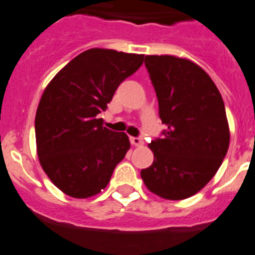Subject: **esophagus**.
Instances as JSON below:
<instances>
[{"label":"esophagus","mask_w":255,"mask_h":255,"mask_svg":"<svg viewBox=\"0 0 255 255\" xmlns=\"http://www.w3.org/2000/svg\"><path fill=\"white\" fill-rule=\"evenodd\" d=\"M130 143L134 146H141L143 145V140L142 138H140V137H130Z\"/></svg>","instance_id":"34e87169"}]
</instances>
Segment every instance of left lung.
<instances>
[{"label": "left lung", "mask_w": 255, "mask_h": 255, "mask_svg": "<svg viewBox=\"0 0 255 255\" xmlns=\"http://www.w3.org/2000/svg\"><path fill=\"white\" fill-rule=\"evenodd\" d=\"M145 66L167 130L149 143L154 161L141 170L146 187L167 200L200 191L222 164L230 128L220 91L198 64L173 55H147Z\"/></svg>", "instance_id": "1"}]
</instances>
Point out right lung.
<instances>
[{"label":"right lung","mask_w":255,"mask_h":255,"mask_svg":"<svg viewBox=\"0 0 255 255\" xmlns=\"http://www.w3.org/2000/svg\"><path fill=\"white\" fill-rule=\"evenodd\" d=\"M143 63V55L90 48L66 64L45 88L35 113L42 169L64 194L87 199L109 183L130 143L103 127L115 90Z\"/></svg>","instance_id":"right-lung-1"}]
</instances>
